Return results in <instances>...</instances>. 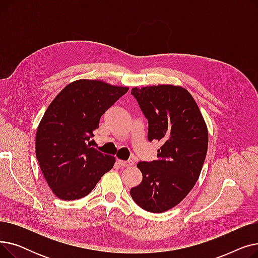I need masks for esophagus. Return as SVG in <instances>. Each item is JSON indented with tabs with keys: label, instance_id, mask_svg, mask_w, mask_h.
<instances>
[{
	"label": "esophagus",
	"instance_id": "34e87169",
	"mask_svg": "<svg viewBox=\"0 0 258 258\" xmlns=\"http://www.w3.org/2000/svg\"><path fill=\"white\" fill-rule=\"evenodd\" d=\"M118 163L121 166H123V167H131V166H133L135 164L133 160H128V161H121V160H119Z\"/></svg>",
	"mask_w": 258,
	"mask_h": 258
}]
</instances>
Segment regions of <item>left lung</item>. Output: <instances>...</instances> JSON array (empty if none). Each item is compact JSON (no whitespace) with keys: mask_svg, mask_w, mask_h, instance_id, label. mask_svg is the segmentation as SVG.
I'll return each mask as SVG.
<instances>
[{"mask_svg":"<svg viewBox=\"0 0 258 258\" xmlns=\"http://www.w3.org/2000/svg\"><path fill=\"white\" fill-rule=\"evenodd\" d=\"M132 94L148 120V141L162 145L158 160L137 164L142 182L130 192L142 209L161 213L177 206L196 185L207 154L208 130L185 88L136 87Z\"/></svg>","mask_w":258,"mask_h":258,"instance_id":"8db88e82","label":"left lung"}]
</instances>
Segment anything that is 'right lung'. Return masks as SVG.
<instances>
[{"instance_id": "add662e5", "label": "right lung", "mask_w": 258, "mask_h": 258, "mask_svg": "<svg viewBox=\"0 0 258 258\" xmlns=\"http://www.w3.org/2000/svg\"><path fill=\"white\" fill-rule=\"evenodd\" d=\"M127 91L101 80L79 79L66 86L48 106L37 127L35 153L58 199L88 196L113 168L115 157L91 147L89 140L99 127L100 117Z\"/></svg>"}]
</instances>
